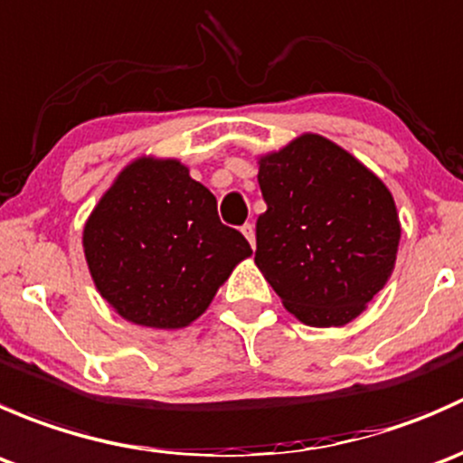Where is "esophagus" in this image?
<instances>
[{"instance_id":"obj_1","label":"esophagus","mask_w":463,"mask_h":463,"mask_svg":"<svg viewBox=\"0 0 463 463\" xmlns=\"http://www.w3.org/2000/svg\"><path fill=\"white\" fill-rule=\"evenodd\" d=\"M241 232H244V237L249 240V244L255 249V226L253 223H244V226H241Z\"/></svg>"}]
</instances>
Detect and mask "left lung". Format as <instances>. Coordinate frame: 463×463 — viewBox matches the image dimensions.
<instances>
[{"instance_id":"1","label":"left lung","mask_w":463,"mask_h":463,"mask_svg":"<svg viewBox=\"0 0 463 463\" xmlns=\"http://www.w3.org/2000/svg\"><path fill=\"white\" fill-rule=\"evenodd\" d=\"M255 264L311 326L347 325L385 287L401 240L390 190L352 154L305 134L260 161Z\"/></svg>"}]
</instances>
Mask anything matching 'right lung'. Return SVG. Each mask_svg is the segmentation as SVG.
Wrapping results in <instances>:
<instances>
[{
  "label": "right lung",
  "instance_id": "add662e5",
  "mask_svg": "<svg viewBox=\"0 0 463 463\" xmlns=\"http://www.w3.org/2000/svg\"><path fill=\"white\" fill-rule=\"evenodd\" d=\"M100 296L134 325L179 329L208 309L219 284L253 250L223 226L217 199L179 161L138 158L85 226Z\"/></svg>",
  "mask_w": 463,
  "mask_h": 463
}]
</instances>
